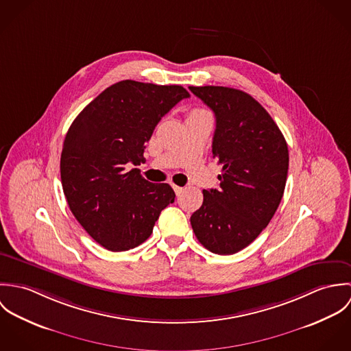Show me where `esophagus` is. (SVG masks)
Instances as JSON below:
<instances>
[{
    "label": "esophagus",
    "mask_w": 351,
    "mask_h": 351,
    "mask_svg": "<svg viewBox=\"0 0 351 351\" xmlns=\"http://www.w3.org/2000/svg\"><path fill=\"white\" fill-rule=\"evenodd\" d=\"M173 189H174V192H176L177 195H180V193L182 192V188H181V186H177V185H174V184H173Z\"/></svg>",
    "instance_id": "esophagus-1"
}]
</instances>
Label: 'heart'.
Returning <instances> with one entry per match:
<instances>
[{"label":"heart","instance_id":"b5f03b06","mask_svg":"<svg viewBox=\"0 0 351 351\" xmlns=\"http://www.w3.org/2000/svg\"><path fill=\"white\" fill-rule=\"evenodd\" d=\"M197 112H202L200 109H196V110H192V113H197Z\"/></svg>","mask_w":351,"mask_h":351}]
</instances>
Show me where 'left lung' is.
Masks as SVG:
<instances>
[{"mask_svg": "<svg viewBox=\"0 0 351 351\" xmlns=\"http://www.w3.org/2000/svg\"><path fill=\"white\" fill-rule=\"evenodd\" d=\"M216 117L212 154L219 189L202 191L191 216L201 245L230 255L247 247L274 216L287 184L289 152L282 132L250 95L224 86H189Z\"/></svg>", "mask_w": 351, "mask_h": 351, "instance_id": "left-lung-1", "label": "left lung"}]
</instances>
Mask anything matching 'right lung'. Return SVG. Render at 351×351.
Here are the masks:
<instances>
[{
  "instance_id": "add662e5",
  "label": "right lung",
  "mask_w": 351,
  "mask_h": 351,
  "mask_svg": "<svg viewBox=\"0 0 351 351\" xmlns=\"http://www.w3.org/2000/svg\"><path fill=\"white\" fill-rule=\"evenodd\" d=\"M191 95L180 85L131 80L106 88L70 125L60 155V180L70 210L109 251L143 243L162 209L174 202L169 184H152L132 166L160 119Z\"/></svg>"
}]
</instances>
